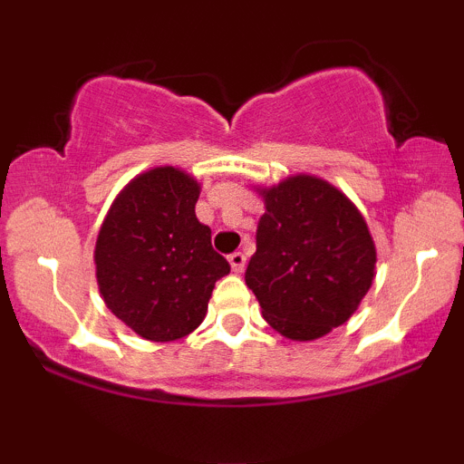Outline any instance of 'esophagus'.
Listing matches in <instances>:
<instances>
[{
	"label": "esophagus",
	"mask_w": 464,
	"mask_h": 464,
	"mask_svg": "<svg viewBox=\"0 0 464 464\" xmlns=\"http://www.w3.org/2000/svg\"><path fill=\"white\" fill-rule=\"evenodd\" d=\"M228 264H231L233 273H242L244 266H246V257H244V253H231L228 255Z\"/></svg>",
	"instance_id": "34e87169"
}]
</instances>
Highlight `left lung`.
Masks as SVG:
<instances>
[{"instance_id": "8db88e82", "label": "left lung", "mask_w": 464, "mask_h": 464, "mask_svg": "<svg viewBox=\"0 0 464 464\" xmlns=\"http://www.w3.org/2000/svg\"><path fill=\"white\" fill-rule=\"evenodd\" d=\"M266 214L246 285L264 318L290 340H316L358 310L375 276L364 218L327 180L296 174L262 189Z\"/></svg>"}]
</instances>
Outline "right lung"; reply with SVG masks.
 <instances>
[{
    "mask_svg": "<svg viewBox=\"0 0 464 464\" xmlns=\"http://www.w3.org/2000/svg\"><path fill=\"white\" fill-rule=\"evenodd\" d=\"M200 185L163 165L132 179L111 205L95 276L111 312L141 338L169 343L205 321L216 281L231 266L196 218Z\"/></svg>",
    "mask_w": 464,
    "mask_h": 464,
    "instance_id": "right-lung-1",
    "label": "right lung"
}]
</instances>
